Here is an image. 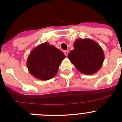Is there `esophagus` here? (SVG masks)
Masks as SVG:
<instances>
[{"label": "esophagus", "instance_id": "esophagus-1", "mask_svg": "<svg viewBox=\"0 0 122 122\" xmlns=\"http://www.w3.org/2000/svg\"><path fill=\"white\" fill-rule=\"evenodd\" d=\"M64 54H65V55L66 56H67L68 54V51H67V50H66V51H64Z\"/></svg>", "mask_w": 122, "mask_h": 122}]
</instances>
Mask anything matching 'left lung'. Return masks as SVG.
Segmentation results:
<instances>
[{"instance_id": "obj_1", "label": "left lung", "mask_w": 122, "mask_h": 122, "mask_svg": "<svg viewBox=\"0 0 122 122\" xmlns=\"http://www.w3.org/2000/svg\"><path fill=\"white\" fill-rule=\"evenodd\" d=\"M68 58L80 72L86 75L96 73L104 61V52L96 42L89 38L77 39L74 43Z\"/></svg>"}]
</instances>
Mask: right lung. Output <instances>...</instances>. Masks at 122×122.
I'll use <instances>...</instances> for the list:
<instances>
[{
    "instance_id": "obj_1",
    "label": "right lung",
    "mask_w": 122,
    "mask_h": 122,
    "mask_svg": "<svg viewBox=\"0 0 122 122\" xmlns=\"http://www.w3.org/2000/svg\"><path fill=\"white\" fill-rule=\"evenodd\" d=\"M65 58L59 49L45 42L32 50L27 60V67L34 77L48 80L57 74L60 64Z\"/></svg>"
}]
</instances>
